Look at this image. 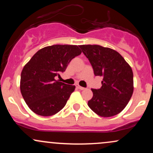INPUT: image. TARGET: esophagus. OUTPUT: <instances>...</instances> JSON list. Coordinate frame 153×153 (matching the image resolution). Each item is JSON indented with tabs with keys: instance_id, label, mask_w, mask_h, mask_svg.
Here are the masks:
<instances>
[{
	"instance_id": "esophagus-1",
	"label": "esophagus",
	"mask_w": 153,
	"mask_h": 153,
	"mask_svg": "<svg viewBox=\"0 0 153 153\" xmlns=\"http://www.w3.org/2000/svg\"><path fill=\"white\" fill-rule=\"evenodd\" d=\"M76 87L77 88H78V89H80V90H81V91H82V90H85V88H83V87H81V86H80V85H76Z\"/></svg>"
}]
</instances>
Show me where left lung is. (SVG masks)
<instances>
[{"label":"left lung","mask_w":153,"mask_h":153,"mask_svg":"<svg viewBox=\"0 0 153 153\" xmlns=\"http://www.w3.org/2000/svg\"><path fill=\"white\" fill-rule=\"evenodd\" d=\"M88 59L96 76H102V86L91 89L92 99L88 105L102 117L120 113L129 103L133 91V73L131 67L117 51L100 45H80Z\"/></svg>","instance_id":"obj_1"}]
</instances>
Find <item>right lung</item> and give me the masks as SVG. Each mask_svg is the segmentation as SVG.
Masks as SVG:
<instances>
[{
  "mask_svg": "<svg viewBox=\"0 0 153 153\" xmlns=\"http://www.w3.org/2000/svg\"><path fill=\"white\" fill-rule=\"evenodd\" d=\"M80 54L77 45H55L39 50L26 63L21 74L20 90L33 112L49 117L65 106L75 86L59 82L56 78Z\"/></svg>",
  "mask_w": 153,
  "mask_h": 153,
  "instance_id": "add662e5",
  "label": "right lung"
}]
</instances>
